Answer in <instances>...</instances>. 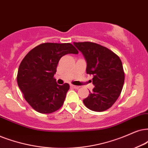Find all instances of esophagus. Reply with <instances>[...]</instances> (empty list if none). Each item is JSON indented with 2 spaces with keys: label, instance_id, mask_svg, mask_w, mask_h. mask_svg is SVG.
<instances>
[{
  "label": "esophagus",
  "instance_id": "34e87169",
  "mask_svg": "<svg viewBox=\"0 0 148 148\" xmlns=\"http://www.w3.org/2000/svg\"><path fill=\"white\" fill-rule=\"evenodd\" d=\"M70 87L74 88V89H79L80 88L79 86H76V85H70Z\"/></svg>",
  "mask_w": 148,
  "mask_h": 148
}]
</instances>
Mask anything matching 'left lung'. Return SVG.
Here are the masks:
<instances>
[{"instance_id":"1","label":"left lung","mask_w":148,"mask_h":148,"mask_svg":"<svg viewBox=\"0 0 148 148\" xmlns=\"http://www.w3.org/2000/svg\"><path fill=\"white\" fill-rule=\"evenodd\" d=\"M87 61V74L93 76L95 87L83 100L86 107L102 112L116 102L124 83V71L121 59L115 52L96 43L74 42Z\"/></svg>"}]
</instances>
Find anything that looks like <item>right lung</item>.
Returning a JSON list of instances; mask_svg holds the SVG:
<instances>
[{
	"label": "right lung",
	"instance_id": "add662e5",
	"mask_svg": "<svg viewBox=\"0 0 148 148\" xmlns=\"http://www.w3.org/2000/svg\"><path fill=\"white\" fill-rule=\"evenodd\" d=\"M70 43H43L28 52L17 74L18 87L29 105L41 113H51L63 106L68 83L58 85L54 78L63 56L78 54Z\"/></svg>",
	"mask_w": 148,
	"mask_h": 148
}]
</instances>
